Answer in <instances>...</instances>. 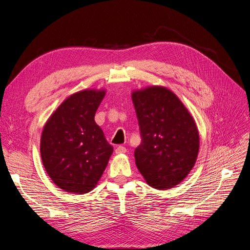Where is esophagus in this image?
<instances>
[{
  "mask_svg": "<svg viewBox=\"0 0 250 250\" xmlns=\"http://www.w3.org/2000/svg\"><path fill=\"white\" fill-rule=\"evenodd\" d=\"M126 152V149H125V147H124V146H118V147H116V149H115V153L116 154H124V153H125Z\"/></svg>",
  "mask_w": 250,
  "mask_h": 250,
  "instance_id": "34e87169",
  "label": "esophagus"
}]
</instances>
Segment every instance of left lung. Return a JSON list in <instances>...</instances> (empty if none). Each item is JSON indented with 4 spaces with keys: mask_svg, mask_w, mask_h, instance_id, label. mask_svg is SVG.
Masks as SVG:
<instances>
[{
    "mask_svg": "<svg viewBox=\"0 0 250 250\" xmlns=\"http://www.w3.org/2000/svg\"><path fill=\"white\" fill-rule=\"evenodd\" d=\"M132 98L142 138L135 150L139 171L154 188H173L195 163L198 127L185 105L165 87L134 91Z\"/></svg>",
    "mask_w": 250,
    "mask_h": 250,
    "instance_id": "obj_1",
    "label": "left lung"
}]
</instances>
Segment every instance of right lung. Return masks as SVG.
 <instances>
[{
  "label": "right lung",
  "instance_id": "obj_1",
  "mask_svg": "<svg viewBox=\"0 0 250 250\" xmlns=\"http://www.w3.org/2000/svg\"><path fill=\"white\" fill-rule=\"evenodd\" d=\"M104 95V90L77 92L60 105L43 127L42 164L64 191L85 193L93 189L113 152L94 121Z\"/></svg>",
  "mask_w": 250,
  "mask_h": 250
}]
</instances>
